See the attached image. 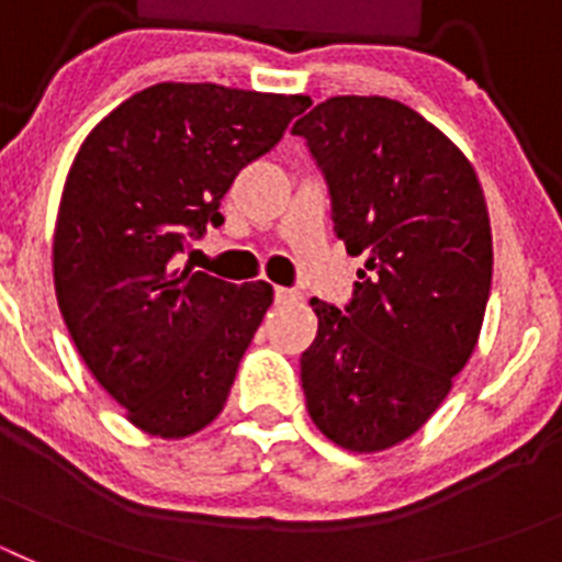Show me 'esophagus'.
Here are the masks:
<instances>
[{
	"label": "esophagus",
	"mask_w": 562,
	"mask_h": 562,
	"mask_svg": "<svg viewBox=\"0 0 562 562\" xmlns=\"http://www.w3.org/2000/svg\"><path fill=\"white\" fill-rule=\"evenodd\" d=\"M301 301V292L286 290V286H276V304H295Z\"/></svg>",
	"instance_id": "obj_1"
}]
</instances>
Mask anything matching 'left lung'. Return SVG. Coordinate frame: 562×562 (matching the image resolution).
Listing matches in <instances>:
<instances>
[{"label":"left lung","instance_id":"obj_1","mask_svg":"<svg viewBox=\"0 0 562 562\" xmlns=\"http://www.w3.org/2000/svg\"><path fill=\"white\" fill-rule=\"evenodd\" d=\"M324 171L337 238L366 256L342 310L312 297L306 411L351 453L414 436L467 366L493 281V233L473 166L391 98L340 95L292 126Z\"/></svg>","mask_w":562,"mask_h":562}]
</instances>
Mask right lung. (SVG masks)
Here are the masks:
<instances>
[{"mask_svg": "<svg viewBox=\"0 0 562 562\" xmlns=\"http://www.w3.org/2000/svg\"><path fill=\"white\" fill-rule=\"evenodd\" d=\"M306 106L304 95L154 83L78 148L53 238L58 310L87 369L143 434L186 439L225 408L272 286L177 270L173 256L225 222L236 173Z\"/></svg>", "mask_w": 562, "mask_h": 562, "instance_id": "1", "label": "right lung"}]
</instances>
